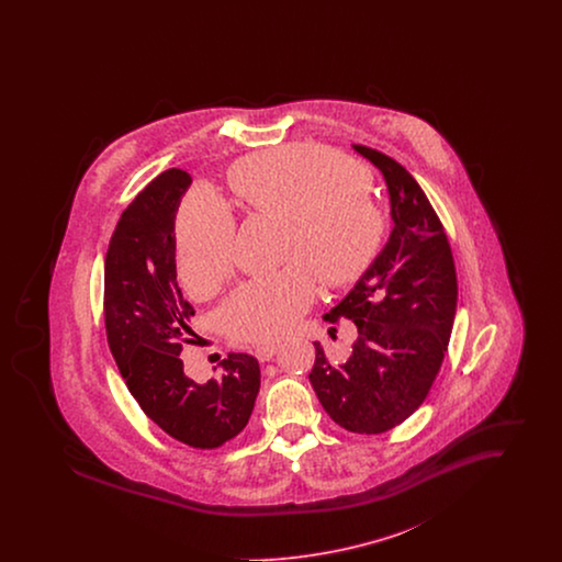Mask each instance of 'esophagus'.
Listing matches in <instances>:
<instances>
[{
	"label": "esophagus",
	"instance_id": "1",
	"mask_svg": "<svg viewBox=\"0 0 562 562\" xmlns=\"http://www.w3.org/2000/svg\"><path fill=\"white\" fill-rule=\"evenodd\" d=\"M276 351H278L276 344H261V346L255 348V356H257L261 362H269V360L276 356Z\"/></svg>",
	"mask_w": 562,
	"mask_h": 562
}]
</instances>
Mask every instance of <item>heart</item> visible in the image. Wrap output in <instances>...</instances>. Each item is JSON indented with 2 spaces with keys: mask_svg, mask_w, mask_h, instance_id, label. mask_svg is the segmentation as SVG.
Returning <instances> with one entry per match:
<instances>
[{
  "mask_svg": "<svg viewBox=\"0 0 562 562\" xmlns=\"http://www.w3.org/2000/svg\"><path fill=\"white\" fill-rule=\"evenodd\" d=\"M232 183L257 213L282 216L280 257L286 266L238 286L218 312L236 341L282 337L314 303L318 277L344 286L373 263L383 216L369 175L318 145H286L241 160ZM236 221L213 191H193L177 221L181 276L193 293H211L232 268Z\"/></svg>",
  "mask_w": 562,
  "mask_h": 562,
  "instance_id": "1",
  "label": "heart"
}]
</instances>
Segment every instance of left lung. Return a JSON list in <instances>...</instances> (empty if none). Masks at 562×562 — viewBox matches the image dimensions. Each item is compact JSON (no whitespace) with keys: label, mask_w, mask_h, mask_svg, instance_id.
Returning <instances> with one entry per match:
<instances>
[{"label":"left lung","mask_w":562,"mask_h":562,"mask_svg":"<svg viewBox=\"0 0 562 562\" xmlns=\"http://www.w3.org/2000/svg\"><path fill=\"white\" fill-rule=\"evenodd\" d=\"M351 147L383 175L392 232L353 289L322 316L333 324L328 333L353 322L351 356L335 364L314 341L310 381L335 424L381 434L428 396L453 330L457 276L442 223L411 172L376 149Z\"/></svg>","instance_id":"obj_1"}]
</instances>
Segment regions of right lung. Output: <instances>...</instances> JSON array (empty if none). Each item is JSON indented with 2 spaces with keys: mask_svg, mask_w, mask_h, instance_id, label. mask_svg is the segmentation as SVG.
Listing matches in <instances>:
<instances>
[{
  "mask_svg": "<svg viewBox=\"0 0 562 562\" xmlns=\"http://www.w3.org/2000/svg\"><path fill=\"white\" fill-rule=\"evenodd\" d=\"M191 177L170 168L122 213L105 257L109 349L134 401L168 436L193 449H216L246 428L261 387L250 353H229L223 374L195 383L181 349L195 314L177 282L175 218Z\"/></svg>",
  "mask_w": 562,
  "mask_h": 562,
  "instance_id": "1",
  "label": "right lung"
}]
</instances>
